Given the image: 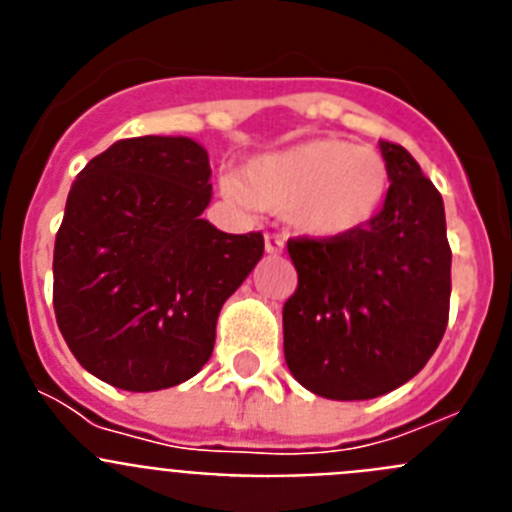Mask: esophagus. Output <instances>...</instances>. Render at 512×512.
<instances>
[{"mask_svg": "<svg viewBox=\"0 0 512 512\" xmlns=\"http://www.w3.org/2000/svg\"><path fill=\"white\" fill-rule=\"evenodd\" d=\"M264 246L266 253H282L284 251V238L277 233H266L264 235Z\"/></svg>", "mask_w": 512, "mask_h": 512, "instance_id": "34e87169", "label": "esophagus"}]
</instances>
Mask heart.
Listing matches in <instances>:
<instances>
[{"mask_svg": "<svg viewBox=\"0 0 512 512\" xmlns=\"http://www.w3.org/2000/svg\"><path fill=\"white\" fill-rule=\"evenodd\" d=\"M230 200L287 212L312 238H346L372 223L390 192V169L374 148L315 138L253 158L241 176H225Z\"/></svg>", "mask_w": 512, "mask_h": 512, "instance_id": "heart-1", "label": "heart"}]
</instances>
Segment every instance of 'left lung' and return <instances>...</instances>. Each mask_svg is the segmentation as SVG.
Wrapping results in <instances>:
<instances>
[{"instance_id":"8db88e82","label":"left lung","mask_w":512,"mask_h":512,"mask_svg":"<svg viewBox=\"0 0 512 512\" xmlns=\"http://www.w3.org/2000/svg\"><path fill=\"white\" fill-rule=\"evenodd\" d=\"M390 192L364 230L289 238L295 295L284 302V359L305 390L372 400L428 364L449 323L451 248L443 200L418 161L379 140Z\"/></svg>"}]
</instances>
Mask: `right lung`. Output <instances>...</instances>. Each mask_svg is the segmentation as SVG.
<instances>
[{
    "instance_id": "right-lung-1",
    "label": "right lung",
    "mask_w": 512,
    "mask_h": 512,
    "mask_svg": "<svg viewBox=\"0 0 512 512\" xmlns=\"http://www.w3.org/2000/svg\"><path fill=\"white\" fill-rule=\"evenodd\" d=\"M210 158L192 138L112 143L71 184L53 251V310L87 372L156 392L200 372L220 307L264 256V235H230L202 212Z\"/></svg>"
}]
</instances>
